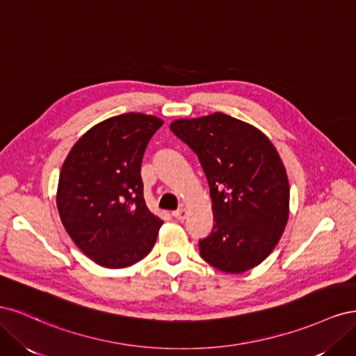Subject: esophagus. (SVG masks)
<instances>
[{"mask_svg":"<svg viewBox=\"0 0 356 356\" xmlns=\"http://www.w3.org/2000/svg\"><path fill=\"white\" fill-rule=\"evenodd\" d=\"M172 217H174L178 221H184L186 217H187V212H186L184 208H181V209H177V211L172 212Z\"/></svg>","mask_w":356,"mask_h":356,"instance_id":"1","label":"esophagus"}]
</instances>
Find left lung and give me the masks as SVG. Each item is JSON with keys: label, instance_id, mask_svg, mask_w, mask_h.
Instances as JSON below:
<instances>
[{"label": "left lung", "instance_id": "8db88e82", "mask_svg": "<svg viewBox=\"0 0 356 356\" xmlns=\"http://www.w3.org/2000/svg\"><path fill=\"white\" fill-rule=\"evenodd\" d=\"M170 131L199 157L209 184L213 227L199 241L212 267L242 273L273 251L289 215L286 170L275 145L257 127L213 113L179 118Z\"/></svg>", "mask_w": 356, "mask_h": 356}]
</instances>
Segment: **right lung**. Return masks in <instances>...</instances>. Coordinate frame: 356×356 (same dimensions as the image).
<instances>
[{
	"mask_svg": "<svg viewBox=\"0 0 356 356\" xmlns=\"http://www.w3.org/2000/svg\"><path fill=\"white\" fill-rule=\"evenodd\" d=\"M163 124L127 113L89 129L63 161L56 204L70 238L102 267L122 268L153 250L161 221L144 200L141 163Z\"/></svg>",
	"mask_w": 356,
	"mask_h": 356,
	"instance_id": "obj_1",
	"label": "right lung"
}]
</instances>
